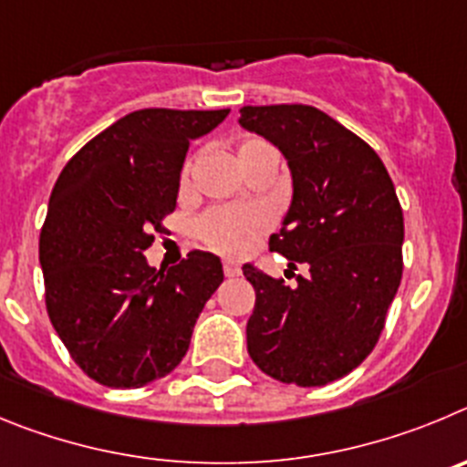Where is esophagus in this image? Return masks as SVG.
<instances>
[{"mask_svg":"<svg viewBox=\"0 0 467 467\" xmlns=\"http://www.w3.org/2000/svg\"><path fill=\"white\" fill-rule=\"evenodd\" d=\"M223 272L225 276H239L242 275V267H239L237 260H223Z\"/></svg>","mask_w":467,"mask_h":467,"instance_id":"34e87169","label":"esophagus"}]
</instances>
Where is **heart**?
I'll return each instance as SVG.
<instances>
[{"label":"heart","instance_id":"1","mask_svg":"<svg viewBox=\"0 0 467 467\" xmlns=\"http://www.w3.org/2000/svg\"><path fill=\"white\" fill-rule=\"evenodd\" d=\"M234 153H237V161L244 170H249L258 162H279V153H276L275 146L263 137H255V134H244L237 141ZM192 165H195V158H188L182 171V186H188V182H191ZM267 228H270V216L258 207H216L197 221L200 239L207 244L209 249L228 255H239L249 251L255 239Z\"/></svg>","mask_w":467,"mask_h":467}]
</instances>
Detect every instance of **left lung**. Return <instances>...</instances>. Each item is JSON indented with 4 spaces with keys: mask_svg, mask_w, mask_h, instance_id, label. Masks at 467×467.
Returning a JSON list of instances; mask_svg holds the SVG:
<instances>
[{
    "mask_svg": "<svg viewBox=\"0 0 467 467\" xmlns=\"http://www.w3.org/2000/svg\"><path fill=\"white\" fill-rule=\"evenodd\" d=\"M239 123L288 161L293 202L270 251L309 270L285 285L244 265L255 291L249 356L284 384L326 386L358 368L384 330L402 276V207L379 155L327 113L244 107Z\"/></svg>",
    "mask_w": 467,
    "mask_h": 467,
    "instance_id": "obj_1",
    "label": "left lung"
}]
</instances>
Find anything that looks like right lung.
Segmentation results:
<instances>
[{
	"label": "right lung",
	"mask_w": 467,
	"mask_h": 467,
	"mask_svg": "<svg viewBox=\"0 0 467 467\" xmlns=\"http://www.w3.org/2000/svg\"><path fill=\"white\" fill-rule=\"evenodd\" d=\"M230 109H141L99 132L65 165L39 237L46 309L74 363L109 389L170 375L223 267L213 254L155 270L144 251L176 209L191 140Z\"/></svg>",
	"instance_id": "1"
}]
</instances>
